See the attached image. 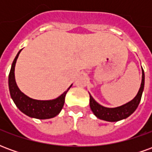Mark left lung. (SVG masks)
<instances>
[{
  "instance_id": "8db88e82",
  "label": "left lung",
  "mask_w": 152,
  "mask_h": 152,
  "mask_svg": "<svg viewBox=\"0 0 152 152\" xmlns=\"http://www.w3.org/2000/svg\"><path fill=\"white\" fill-rule=\"evenodd\" d=\"M142 83H141L140 89L138 90L137 95L135 96V98L133 100H131L130 102H127L121 107H117L114 108L105 107L98 103L92 96L89 94V98H90L89 106L93 113L100 120L109 121V122L119 121L129 117L132 113H134V111L138 107V104L141 101V98H142V94L143 92L144 82H145V75H144L143 69L142 70Z\"/></svg>"
}]
</instances>
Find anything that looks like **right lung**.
Masks as SVG:
<instances>
[{
  "label": "right lung",
  "instance_id": "1",
  "mask_svg": "<svg viewBox=\"0 0 152 152\" xmlns=\"http://www.w3.org/2000/svg\"><path fill=\"white\" fill-rule=\"evenodd\" d=\"M21 50L18 51V54L15 57L9 74V89H10L11 99H13L16 107L23 113L27 115L29 117L45 120V119H50L56 116L57 115L59 114V112L63 108L65 102L66 94L72 85H71L69 88L59 97L52 100H37L29 98L28 96L21 92V90L18 89L15 81V63Z\"/></svg>",
  "mask_w": 152,
  "mask_h": 152
}]
</instances>
